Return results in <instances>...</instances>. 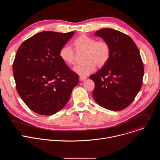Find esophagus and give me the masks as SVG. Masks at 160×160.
<instances>
[{
  "label": "esophagus",
  "mask_w": 160,
  "mask_h": 160,
  "mask_svg": "<svg viewBox=\"0 0 160 160\" xmlns=\"http://www.w3.org/2000/svg\"><path fill=\"white\" fill-rule=\"evenodd\" d=\"M79 78H80V80L81 81H84L85 80L87 79V77H83V76H80Z\"/></svg>",
  "instance_id": "34e87169"
}]
</instances>
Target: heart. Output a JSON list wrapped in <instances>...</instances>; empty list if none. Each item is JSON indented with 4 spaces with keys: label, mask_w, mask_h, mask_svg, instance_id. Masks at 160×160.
<instances>
[{
    "label": "heart",
    "mask_w": 160,
    "mask_h": 160,
    "mask_svg": "<svg viewBox=\"0 0 160 160\" xmlns=\"http://www.w3.org/2000/svg\"><path fill=\"white\" fill-rule=\"evenodd\" d=\"M72 45L76 52H83L84 62L76 66L73 70L80 76H87L93 72L96 66H104L109 61L111 55V48L105 40H96L85 34H81L72 42ZM59 56L61 59L68 65H73L75 62V53L73 49L64 45L60 49Z\"/></svg>",
    "instance_id": "obj_1"
}]
</instances>
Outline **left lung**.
I'll use <instances>...</instances> for the list:
<instances>
[{"label": "left lung", "instance_id": "left-lung-1", "mask_svg": "<svg viewBox=\"0 0 160 160\" xmlns=\"http://www.w3.org/2000/svg\"><path fill=\"white\" fill-rule=\"evenodd\" d=\"M111 48L108 62L96 73L90 76L95 83L93 98L101 106L120 111L134 100L142 85L144 66L139 51L127 35L111 28L95 33Z\"/></svg>", "mask_w": 160, "mask_h": 160}]
</instances>
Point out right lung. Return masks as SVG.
Returning a JSON list of instances; mask_svg holds the SVG:
<instances>
[{
	"label": "right lung",
	"instance_id": "right-lung-1",
	"mask_svg": "<svg viewBox=\"0 0 160 160\" xmlns=\"http://www.w3.org/2000/svg\"><path fill=\"white\" fill-rule=\"evenodd\" d=\"M74 32L43 31L22 42L12 64L17 92L33 112L52 115L68 103L78 75L59 58L60 49Z\"/></svg>",
	"mask_w": 160,
	"mask_h": 160
}]
</instances>
